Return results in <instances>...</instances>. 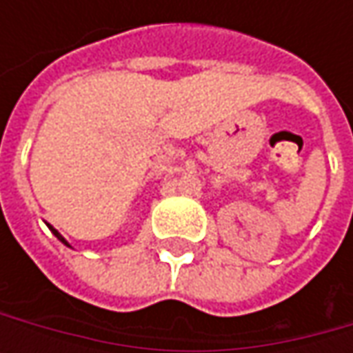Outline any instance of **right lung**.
<instances>
[{
	"label": "right lung",
	"mask_w": 353,
	"mask_h": 353,
	"mask_svg": "<svg viewBox=\"0 0 353 353\" xmlns=\"http://www.w3.org/2000/svg\"><path fill=\"white\" fill-rule=\"evenodd\" d=\"M48 228H50V232H52V234H54V236L59 237V239H61L62 243H64V245H68V243H66V239H64V237L61 236V234H59V232H57V230H54V228H52V225H48Z\"/></svg>",
	"instance_id": "1"
}]
</instances>
